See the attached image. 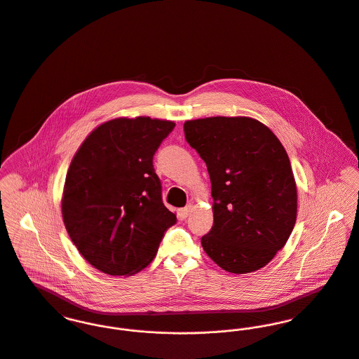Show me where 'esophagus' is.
Returning a JSON list of instances; mask_svg holds the SVG:
<instances>
[{
	"label": "esophagus",
	"instance_id": "esophagus-1",
	"mask_svg": "<svg viewBox=\"0 0 359 359\" xmlns=\"http://www.w3.org/2000/svg\"><path fill=\"white\" fill-rule=\"evenodd\" d=\"M194 205L193 203H189L184 209H182V216L183 217H187V216H190L191 215V212H193Z\"/></svg>",
	"mask_w": 359,
	"mask_h": 359
}]
</instances>
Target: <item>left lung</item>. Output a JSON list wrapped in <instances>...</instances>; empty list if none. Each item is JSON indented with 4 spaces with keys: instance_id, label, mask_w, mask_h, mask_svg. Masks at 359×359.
I'll use <instances>...</instances> for the list:
<instances>
[{
    "instance_id": "1",
    "label": "left lung",
    "mask_w": 359,
    "mask_h": 359,
    "mask_svg": "<svg viewBox=\"0 0 359 359\" xmlns=\"http://www.w3.org/2000/svg\"><path fill=\"white\" fill-rule=\"evenodd\" d=\"M184 134L212 182L215 222L201 239L205 252L235 275L264 268L297 221V183L285 149L264 123L246 116L187 120Z\"/></svg>"
}]
</instances>
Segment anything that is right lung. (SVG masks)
<instances>
[{"label": "right lung", "instance_id": "right-lung-1", "mask_svg": "<svg viewBox=\"0 0 359 359\" xmlns=\"http://www.w3.org/2000/svg\"><path fill=\"white\" fill-rule=\"evenodd\" d=\"M173 127L149 116L111 118L87 135L69 164L62 221L83 258L102 273L131 276L144 269L176 222L153 168Z\"/></svg>", "mask_w": 359, "mask_h": 359}]
</instances>
